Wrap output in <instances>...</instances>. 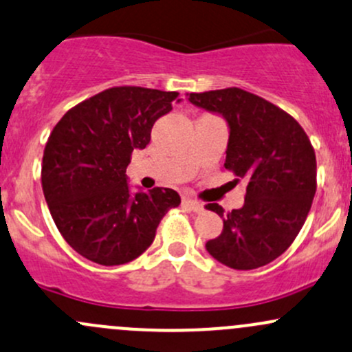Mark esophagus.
<instances>
[{"instance_id":"34e87169","label":"esophagus","mask_w":352,"mask_h":352,"mask_svg":"<svg viewBox=\"0 0 352 352\" xmlns=\"http://www.w3.org/2000/svg\"><path fill=\"white\" fill-rule=\"evenodd\" d=\"M182 204H184V206H187L188 209L194 210V212H201V210L204 209V207H202L201 202L194 201V199H190V197H184V199H182Z\"/></svg>"}]
</instances>
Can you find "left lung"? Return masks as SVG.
<instances>
[{"mask_svg":"<svg viewBox=\"0 0 352 352\" xmlns=\"http://www.w3.org/2000/svg\"><path fill=\"white\" fill-rule=\"evenodd\" d=\"M188 101L223 114L229 124L224 166L246 182L241 209L226 214L221 236L206 243L219 263L254 270L272 263L295 241L317 188L316 151L297 120L239 87L190 92Z\"/></svg>","mask_w":352,"mask_h":352,"instance_id":"8db88e82","label":"left lung"}]
</instances>
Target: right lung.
<instances>
[{"label":"right lung","mask_w":352,"mask_h":352,"mask_svg":"<svg viewBox=\"0 0 352 352\" xmlns=\"http://www.w3.org/2000/svg\"><path fill=\"white\" fill-rule=\"evenodd\" d=\"M179 92L109 87L60 118L43 150L42 188L62 238L98 265H124L153 243L157 228L180 204L172 188L133 195L126 166Z\"/></svg>","instance_id":"1"}]
</instances>
